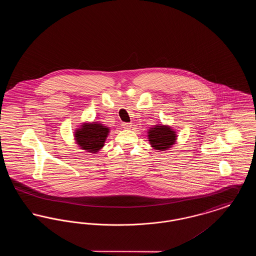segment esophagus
I'll return each instance as SVG.
<instances>
[{
  "label": "esophagus",
  "mask_w": 256,
  "mask_h": 256,
  "mask_svg": "<svg viewBox=\"0 0 256 256\" xmlns=\"http://www.w3.org/2000/svg\"><path fill=\"white\" fill-rule=\"evenodd\" d=\"M122 126H124V128H132V124L130 122H124L122 124Z\"/></svg>",
  "instance_id": "34e87169"
}]
</instances>
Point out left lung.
Masks as SVG:
<instances>
[{"mask_svg":"<svg viewBox=\"0 0 256 256\" xmlns=\"http://www.w3.org/2000/svg\"><path fill=\"white\" fill-rule=\"evenodd\" d=\"M176 132L169 126H156L148 132V141L152 148L158 150L170 148L176 142Z\"/></svg>","mask_w":256,"mask_h":256,"instance_id":"left-lung-1","label":"left lung"}]
</instances>
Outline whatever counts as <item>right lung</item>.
<instances>
[{
    "label": "right lung",
    "mask_w": 256,
    "mask_h": 256,
    "mask_svg": "<svg viewBox=\"0 0 256 256\" xmlns=\"http://www.w3.org/2000/svg\"><path fill=\"white\" fill-rule=\"evenodd\" d=\"M110 128L98 122L84 124L82 128L76 130L74 137L76 143L82 150L96 154L104 145L108 135Z\"/></svg>",
    "instance_id": "right-lung-1"
}]
</instances>
